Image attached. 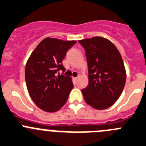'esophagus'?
<instances>
[{
  "label": "esophagus",
  "instance_id": "34e87169",
  "mask_svg": "<svg viewBox=\"0 0 146 146\" xmlns=\"http://www.w3.org/2000/svg\"><path fill=\"white\" fill-rule=\"evenodd\" d=\"M73 79H74V80H75V81H77V80H78V77H73Z\"/></svg>",
  "mask_w": 146,
  "mask_h": 146
}]
</instances>
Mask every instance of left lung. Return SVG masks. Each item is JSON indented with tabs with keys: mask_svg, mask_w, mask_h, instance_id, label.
I'll use <instances>...</instances> for the list:
<instances>
[{
	"mask_svg": "<svg viewBox=\"0 0 146 146\" xmlns=\"http://www.w3.org/2000/svg\"><path fill=\"white\" fill-rule=\"evenodd\" d=\"M86 51L89 84L82 90L85 102L96 110L112 106L120 98L126 71L120 52L108 38L95 36L80 40Z\"/></svg>",
	"mask_w": 146,
	"mask_h": 146,
	"instance_id": "8db88e82",
	"label": "left lung"
}]
</instances>
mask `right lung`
Segmentation results:
<instances>
[{
	"label": "right lung",
	"instance_id": "1",
	"mask_svg": "<svg viewBox=\"0 0 146 146\" xmlns=\"http://www.w3.org/2000/svg\"><path fill=\"white\" fill-rule=\"evenodd\" d=\"M76 43L47 37L38 44L26 62L25 79L28 92L34 103L45 112H54L61 109L74 87L70 77L56 73L65 71L62 60L68 49Z\"/></svg>",
	"mask_w": 146,
	"mask_h": 146
}]
</instances>
